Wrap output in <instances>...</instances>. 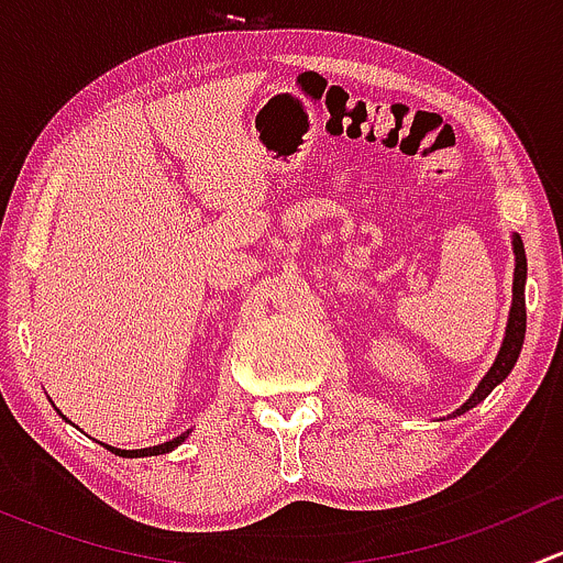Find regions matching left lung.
Returning a JSON list of instances; mask_svg holds the SVG:
<instances>
[{"mask_svg":"<svg viewBox=\"0 0 563 563\" xmlns=\"http://www.w3.org/2000/svg\"><path fill=\"white\" fill-rule=\"evenodd\" d=\"M512 253H515V280H512V308H509V318H507V329H504V343L498 349L496 362H493L490 371L485 373V378L479 382V387L474 389V395L463 402V406L455 408L450 417H460V413L471 411L474 406H479L504 378L512 373L515 362H518L520 349H523L526 340V247L523 240L518 234H512Z\"/></svg>","mask_w":563,"mask_h":563,"instance_id":"obj_1","label":"left lung"}]
</instances>
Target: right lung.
<instances>
[{"label":"right lung","mask_w":563,"mask_h":563,"mask_svg":"<svg viewBox=\"0 0 563 563\" xmlns=\"http://www.w3.org/2000/svg\"><path fill=\"white\" fill-rule=\"evenodd\" d=\"M187 435H190V430H187V433H181V435H176V439H172V441H166V444L150 446V450H117V446H108V444H106V450H111L113 455H119V457H152V455H166V452L176 450V446H179L181 441L187 439Z\"/></svg>","instance_id":"right-lung-1"}]
</instances>
